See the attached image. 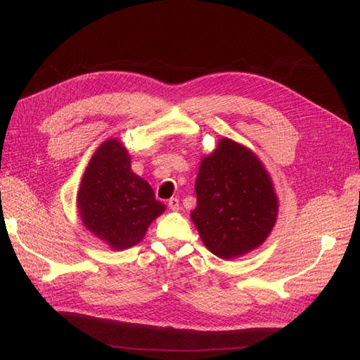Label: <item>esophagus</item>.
<instances>
[{"label":"esophagus","mask_w":360,"mask_h":360,"mask_svg":"<svg viewBox=\"0 0 360 360\" xmlns=\"http://www.w3.org/2000/svg\"><path fill=\"white\" fill-rule=\"evenodd\" d=\"M168 207H170L173 212L179 210V200H178V198H170V200H168Z\"/></svg>","instance_id":"1"}]
</instances>
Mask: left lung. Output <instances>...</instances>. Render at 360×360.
<instances>
[{
  "instance_id": "8db88e82",
  "label": "left lung",
  "mask_w": 360,
  "mask_h": 360,
  "mask_svg": "<svg viewBox=\"0 0 360 360\" xmlns=\"http://www.w3.org/2000/svg\"><path fill=\"white\" fill-rule=\"evenodd\" d=\"M196 209L190 213L204 246L233 259L259 248L272 232L278 198L263 162L229 137L204 156L195 182Z\"/></svg>"
}]
</instances>
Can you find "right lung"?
Segmentation results:
<instances>
[{
  "label": "right lung",
  "mask_w": 360,
  "mask_h": 360,
  "mask_svg": "<svg viewBox=\"0 0 360 360\" xmlns=\"http://www.w3.org/2000/svg\"><path fill=\"white\" fill-rule=\"evenodd\" d=\"M77 209L83 226L112 250L143 240L148 226L165 212L147 181L131 170V156L119 139L98 147L80 182Z\"/></svg>",
  "instance_id": "right-lung-1"
}]
</instances>
